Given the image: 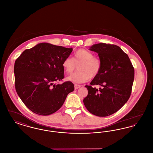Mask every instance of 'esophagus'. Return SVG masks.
Here are the masks:
<instances>
[{
    "mask_svg": "<svg viewBox=\"0 0 153 153\" xmlns=\"http://www.w3.org/2000/svg\"><path fill=\"white\" fill-rule=\"evenodd\" d=\"M80 87H81V86H80V85L75 84V85H74V89H79Z\"/></svg>",
    "mask_w": 153,
    "mask_h": 153,
    "instance_id": "1",
    "label": "esophagus"
}]
</instances>
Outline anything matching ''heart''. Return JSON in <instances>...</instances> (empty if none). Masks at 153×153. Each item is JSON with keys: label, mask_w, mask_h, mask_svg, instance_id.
I'll return each instance as SVG.
<instances>
[{"label": "heart", "mask_w": 153, "mask_h": 153, "mask_svg": "<svg viewBox=\"0 0 153 153\" xmlns=\"http://www.w3.org/2000/svg\"><path fill=\"white\" fill-rule=\"evenodd\" d=\"M78 71L67 77L74 83H82L89 79L96 77L101 71L102 61L91 51L81 49L76 51L73 58H66L62 62V67L68 74H71L78 65Z\"/></svg>", "instance_id": "1"}]
</instances>
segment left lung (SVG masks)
<instances>
[{
  "mask_svg": "<svg viewBox=\"0 0 153 153\" xmlns=\"http://www.w3.org/2000/svg\"><path fill=\"white\" fill-rule=\"evenodd\" d=\"M90 50L98 53L102 61L99 74L85 85L88 94L83 100L88 111L97 117L115 113L129 99L134 79V68L128 55L115 45L97 44ZM94 85L102 86L99 89Z\"/></svg>",
  "mask_w": 153,
  "mask_h": 153,
  "instance_id": "obj_1",
  "label": "left lung"
}]
</instances>
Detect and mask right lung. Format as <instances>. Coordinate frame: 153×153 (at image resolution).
<instances>
[{"label": "right lung", "instance_id": "add662e5", "mask_svg": "<svg viewBox=\"0 0 153 153\" xmlns=\"http://www.w3.org/2000/svg\"><path fill=\"white\" fill-rule=\"evenodd\" d=\"M72 48L48 43L26 49L15 62V87L25 105L34 113L47 116L56 112L74 89L64 78L63 61Z\"/></svg>", "mask_w": 153, "mask_h": 153}]
</instances>
